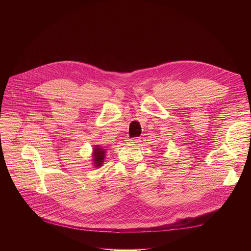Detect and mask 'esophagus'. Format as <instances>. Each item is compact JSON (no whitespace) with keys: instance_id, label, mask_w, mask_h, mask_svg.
<instances>
[{"instance_id":"esophagus-1","label":"esophagus","mask_w":251,"mask_h":251,"mask_svg":"<svg viewBox=\"0 0 251 251\" xmlns=\"http://www.w3.org/2000/svg\"><path fill=\"white\" fill-rule=\"evenodd\" d=\"M128 141L130 143H137L138 142V139L137 138H131V139H128Z\"/></svg>"}]
</instances>
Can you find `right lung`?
<instances>
[{"label":"right lung","mask_w":251,"mask_h":251,"mask_svg":"<svg viewBox=\"0 0 251 251\" xmlns=\"http://www.w3.org/2000/svg\"><path fill=\"white\" fill-rule=\"evenodd\" d=\"M93 160L95 167H100L102 163L104 162V157H105V150L101 148L99 145H96L94 148V152H93Z\"/></svg>","instance_id":"obj_1"}]
</instances>
